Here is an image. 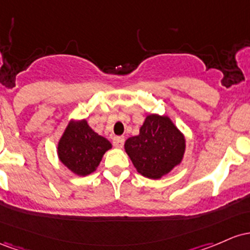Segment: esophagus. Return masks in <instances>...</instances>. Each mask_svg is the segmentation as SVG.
<instances>
[{
    "instance_id": "1",
    "label": "esophagus",
    "mask_w": 250,
    "mask_h": 250,
    "mask_svg": "<svg viewBox=\"0 0 250 250\" xmlns=\"http://www.w3.org/2000/svg\"><path fill=\"white\" fill-rule=\"evenodd\" d=\"M124 143H125L124 137H114L113 138V145L118 148L124 146Z\"/></svg>"
}]
</instances>
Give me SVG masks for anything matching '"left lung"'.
<instances>
[{"label": "left lung", "mask_w": 250, "mask_h": 250, "mask_svg": "<svg viewBox=\"0 0 250 250\" xmlns=\"http://www.w3.org/2000/svg\"><path fill=\"white\" fill-rule=\"evenodd\" d=\"M125 151L140 175L157 179L182 162L186 138L169 117L148 114L138 136L125 142Z\"/></svg>", "instance_id": "8db88e82"}]
</instances>
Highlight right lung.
I'll return each mask as SVG.
<instances>
[{"label": "right lung", "instance_id": "obj_1", "mask_svg": "<svg viewBox=\"0 0 250 250\" xmlns=\"http://www.w3.org/2000/svg\"><path fill=\"white\" fill-rule=\"evenodd\" d=\"M112 147L107 139L94 132L85 119L69 123L58 144V156L78 176L97 170L104 153Z\"/></svg>", "mask_w": 250, "mask_h": 250}]
</instances>
